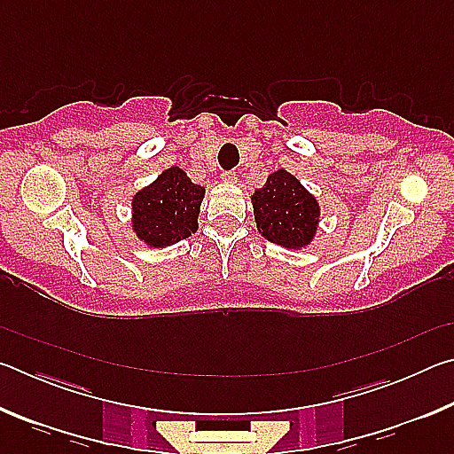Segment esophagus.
<instances>
[{
    "instance_id": "34e87169",
    "label": "esophagus",
    "mask_w": 454,
    "mask_h": 454,
    "mask_svg": "<svg viewBox=\"0 0 454 454\" xmlns=\"http://www.w3.org/2000/svg\"><path fill=\"white\" fill-rule=\"evenodd\" d=\"M222 180L228 182V184H232V182H236V180H238V174H236V172H232V170H230V172H224V174H222Z\"/></svg>"
}]
</instances>
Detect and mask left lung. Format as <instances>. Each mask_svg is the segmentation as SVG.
Here are the masks:
<instances>
[{
  "instance_id": "left-lung-1",
  "label": "left lung",
  "mask_w": 454,
  "mask_h": 454,
  "mask_svg": "<svg viewBox=\"0 0 454 454\" xmlns=\"http://www.w3.org/2000/svg\"><path fill=\"white\" fill-rule=\"evenodd\" d=\"M258 232L272 244L290 250L306 248L317 234L320 220L318 200L296 176L276 170L262 188L252 194Z\"/></svg>"
}]
</instances>
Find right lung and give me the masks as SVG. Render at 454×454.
Instances as JSON below:
<instances>
[{"label":"right lung","instance_id":"add662e5","mask_svg":"<svg viewBox=\"0 0 454 454\" xmlns=\"http://www.w3.org/2000/svg\"><path fill=\"white\" fill-rule=\"evenodd\" d=\"M204 188L172 166L132 198V230L150 248H166L198 230Z\"/></svg>","mask_w":454,"mask_h":454}]
</instances>
